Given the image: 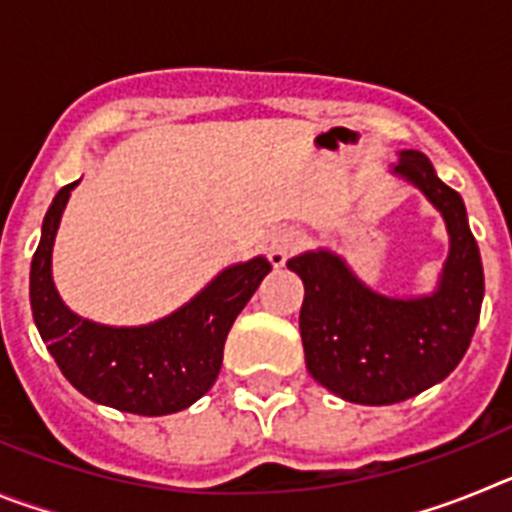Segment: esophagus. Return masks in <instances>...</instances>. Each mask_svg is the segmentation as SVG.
Listing matches in <instances>:
<instances>
[{
	"label": "esophagus",
	"mask_w": 512,
	"mask_h": 512,
	"mask_svg": "<svg viewBox=\"0 0 512 512\" xmlns=\"http://www.w3.org/2000/svg\"><path fill=\"white\" fill-rule=\"evenodd\" d=\"M305 243V235L297 228H279L266 238V253H269V261L274 266L287 264L289 256H295L297 251Z\"/></svg>",
	"instance_id": "obj_1"
}]
</instances>
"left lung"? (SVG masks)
Wrapping results in <instances>:
<instances>
[{
  "label": "left lung",
  "instance_id": "8db88e82",
  "mask_svg": "<svg viewBox=\"0 0 512 512\" xmlns=\"http://www.w3.org/2000/svg\"><path fill=\"white\" fill-rule=\"evenodd\" d=\"M390 174L418 189L446 223L449 256L433 292L382 295L330 248L287 261L305 284L300 336L307 372L356 405H395L449 377L472 343L485 297V271L459 192L438 179L420 151H400Z\"/></svg>",
  "mask_w": 512,
  "mask_h": 512
}]
</instances>
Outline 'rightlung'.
Returning <instances> with one entry per match:
<instances>
[{
	"label": "right lung",
	"mask_w": 512,
	"mask_h": 512,
	"mask_svg": "<svg viewBox=\"0 0 512 512\" xmlns=\"http://www.w3.org/2000/svg\"><path fill=\"white\" fill-rule=\"evenodd\" d=\"M74 184L53 197L30 266V307L40 338L63 377L97 405L133 415H171L215 384L228 330L261 279L264 256L223 269L179 310L148 325H102L81 318L53 284V243Z\"/></svg>",
	"instance_id": "1"
}]
</instances>
